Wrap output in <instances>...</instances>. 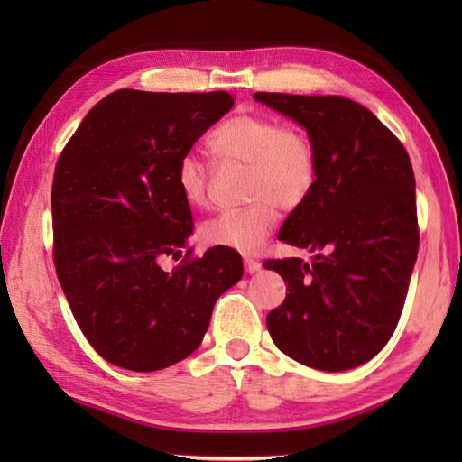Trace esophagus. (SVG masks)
<instances>
[{
	"instance_id": "obj_1",
	"label": "esophagus",
	"mask_w": 462,
	"mask_h": 462,
	"mask_svg": "<svg viewBox=\"0 0 462 462\" xmlns=\"http://www.w3.org/2000/svg\"><path fill=\"white\" fill-rule=\"evenodd\" d=\"M245 269H246V273H256V271H261V263L254 259H245Z\"/></svg>"
}]
</instances>
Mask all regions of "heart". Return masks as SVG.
<instances>
[{"mask_svg":"<svg viewBox=\"0 0 462 462\" xmlns=\"http://www.w3.org/2000/svg\"><path fill=\"white\" fill-rule=\"evenodd\" d=\"M208 144L217 161L248 167L245 193L253 201L208 220L201 238L209 246L253 254L277 226L279 208H301L314 193L319 175L316 143L297 124H281L267 114H238L224 120ZM177 187L189 206H208L209 173L198 156L179 161Z\"/></svg>","mask_w":462,"mask_h":462,"instance_id":"1","label":"heart"}]
</instances>
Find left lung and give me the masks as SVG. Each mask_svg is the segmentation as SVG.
Wrapping results in <instances>:
<instances>
[{
    "mask_svg": "<svg viewBox=\"0 0 462 462\" xmlns=\"http://www.w3.org/2000/svg\"><path fill=\"white\" fill-rule=\"evenodd\" d=\"M253 97L306 128L319 156L314 193L279 230V240L308 248L314 259L264 261L289 291L269 311V334L281 353L311 369H355L393 336L418 259L408 151L353 99L264 91Z\"/></svg>",
    "mask_w": 462,
    "mask_h": 462,
    "instance_id": "1",
    "label": "left lung"
}]
</instances>
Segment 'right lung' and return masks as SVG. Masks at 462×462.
<instances>
[{
  "mask_svg": "<svg viewBox=\"0 0 462 462\" xmlns=\"http://www.w3.org/2000/svg\"><path fill=\"white\" fill-rule=\"evenodd\" d=\"M228 91L120 89L89 109L57 161L52 256L85 338L107 363L151 373L203 340L214 303L242 277L236 250L214 246L173 271L193 232L177 165L230 112Z\"/></svg>",
  "mask_w": 462,
  "mask_h": 462,
  "instance_id": "obj_1",
  "label": "right lung"
}]
</instances>
